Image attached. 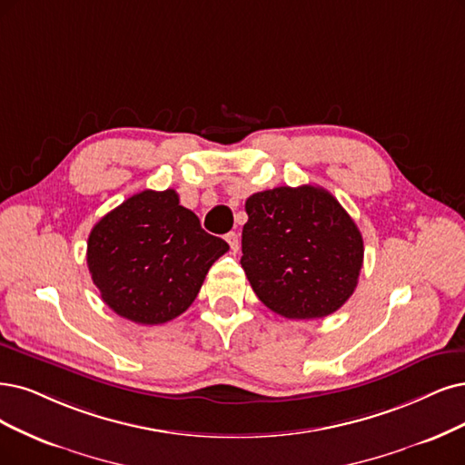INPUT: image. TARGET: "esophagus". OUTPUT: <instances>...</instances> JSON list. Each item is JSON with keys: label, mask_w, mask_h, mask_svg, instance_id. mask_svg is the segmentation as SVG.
<instances>
[{"label": "esophagus", "mask_w": 465, "mask_h": 465, "mask_svg": "<svg viewBox=\"0 0 465 465\" xmlns=\"http://www.w3.org/2000/svg\"><path fill=\"white\" fill-rule=\"evenodd\" d=\"M226 242H228V245H230V249H232L233 252H237L239 247H242V242H239V235H237L235 232H230V233L226 235Z\"/></svg>", "instance_id": "obj_1"}]
</instances>
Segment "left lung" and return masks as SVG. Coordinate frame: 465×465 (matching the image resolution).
Segmentation results:
<instances>
[{"label": "left lung", "mask_w": 465, "mask_h": 465, "mask_svg": "<svg viewBox=\"0 0 465 465\" xmlns=\"http://www.w3.org/2000/svg\"><path fill=\"white\" fill-rule=\"evenodd\" d=\"M242 266L270 311L291 320L330 316L354 293L362 233L323 187H273L245 201Z\"/></svg>", "instance_id": "left-lung-1"}]
</instances>
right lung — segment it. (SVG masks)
<instances>
[{"mask_svg":"<svg viewBox=\"0 0 465 465\" xmlns=\"http://www.w3.org/2000/svg\"><path fill=\"white\" fill-rule=\"evenodd\" d=\"M228 249L201 228L174 189H145L95 223L85 261L113 312L157 325L192 306L206 272Z\"/></svg>","mask_w":465,"mask_h":465,"instance_id":"obj_1","label":"right lung"}]
</instances>
